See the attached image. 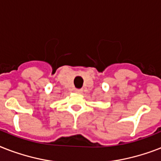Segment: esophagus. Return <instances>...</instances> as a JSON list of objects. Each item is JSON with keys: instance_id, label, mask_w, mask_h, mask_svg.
I'll return each instance as SVG.
<instances>
[{"instance_id": "34e87169", "label": "esophagus", "mask_w": 161, "mask_h": 161, "mask_svg": "<svg viewBox=\"0 0 161 161\" xmlns=\"http://www.w3.org/2000/svg\"><path fill=\"white\" fill-rule=\"evenodd\" d=\"M75 92H77V93H83V89H76L75 90Z\"/></svg>"}]
</instances>
